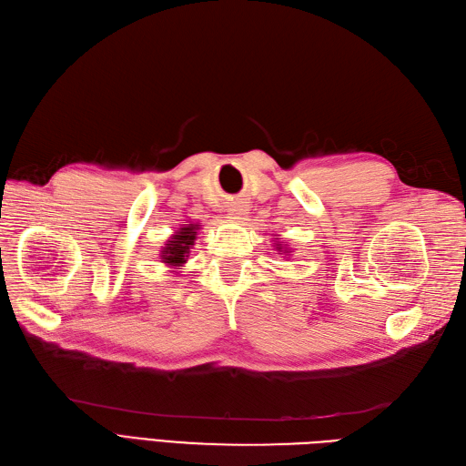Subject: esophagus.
<instances>
[{"label":"esophagus","mask_w":466,"mask_h":466,"mask_svg":"<svg viewBox=\"0 0 466 466\" xmlns=\"http://www.w3.org/2000/svg\"><path fill=\"white\" fill-rule=\"evenodd\" d=\"M228 214L235 219H245V216L248 214V208H247V202L243 200H231L229 206H228Z\"/></svg>","instance_id":"obj_1"}]
</instances>
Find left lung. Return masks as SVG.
<instances>
[{
	"label": "left lung",
	"mask_w": 466,
	"mask_h": 466,
	"mask_svg": "<svg viewBox=\"0 0 466 466\" xmlns=\"http://www.w3.org/2000/svg\"><path fill=\"white\" fill-rule=\"evenodd\" d=\"M276 248H278V250H279V252H281V247H279V245H276Z\"/></svg>",
	"instance_id": "1"
}]
</instances>
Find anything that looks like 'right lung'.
Instances as JSON below:
<instances>
[{"instance_id": "1", "label": "right lung", "mask_w": 466, "mask_h": 466, "mask_svg": "<svg viewBox=\"0 0 466 466\" xmlns=\"http://www.w3.org/2000/svg\"><path fill=\"white\" fill-rule=\"evenodd\" d=\"M200 229L198 223H190L185 225V228H180L168 241L165 243L163 250H161V262L178 268L187 262V257L190 252V247L196 241V231Z\"/></svg>"}]
</instances>
